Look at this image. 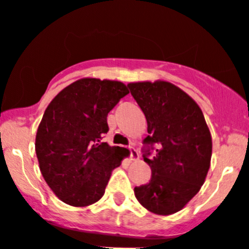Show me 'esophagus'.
I'll list each match as a JSON object with an SVG mask.
<instances>
[{"label":"esophagus","mask_w":249,"mask_h":249,"mask_svg":"<svg viewBox=\"0 0 249 249\" xmlns=\"http://www.w3.org/2000/svg\"><path fill=\"white\" fill-rule=\"evenodd\" d=\"M129 150H130V160H133V161L138 160V159H139L138 150H136L135 147H133V146H130Z\"/></svg>","instance_id":"1"}]
</instances>
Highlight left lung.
I'll list each match as a JSON object with an SVG mask.
<instances>
[{"instance_id": "1", "label": "left lung", "mask_w": 249, "mask_h": 249, "mask_svg": "<svg viewBox=\"0 0 249 249\" xmlns=\"http://www.w3.org/2000/svg\"><path fill=\"white\" fill-rule=\"evenodd\" d=\"M127 87L145 114L149 133L142 156L151 167V178L134 189L135 197L152 213L172 214L205 182L212 155L211 134L200 107L178 87L163 80Z\"/></svg>"}]
</instances>
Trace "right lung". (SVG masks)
<instances>
[{"mask_svg": "<svg viewBox=\"0 0 249 249\" xmlns=\"http://www.w3.org/2000/svg\"><path fill=\"white\" fill-rule=\"evenodd\" d=\"M127 87L116 80L83 78L49 103L36 135V154L47 185L64 203L86 207L103 197L111 171L126 149L102 142L107 116Z\"/></svg>", "mask_w": 249, "mask_h": 249, "instance_id": "add662e5", "label": "right lung"}]
</instances>
